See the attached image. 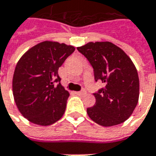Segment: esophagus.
I'll list each match as a JSON object with an SVG mask.
<instances>
[{
	"label": "esophagus",
	"instance_id": "obj_1",
	"mask_svg": "<svg viewBox=\"0 0 156 156\" xmlns=\"http://www.w3.org/2000/svg\"><path fill=\"white\" fill-rule=\"evenodd\" d=\"M76 94L78 95H86V90H81V91H76Z\"/></svg>",
	"mask_w": 156,
	"mask_h": 156
}]
</instances>
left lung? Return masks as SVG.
Wrapping results in <instances>:
<instances>
[{"label": "left lung", "mask_w": 156, "mask_h": 156, "mask_svg": "<svg viewBox=\"0 0 156 156\" xmlns=\"http://www.w3.org/2000/svg\"><path fill=\"white\" fill-rule=\"evenodd\" d=\"M77 50L93 67L95 80L105 84L94 94L95 105L87 108L89 117L105 127L123 123L132 115L140 95L138 72L131 59L110 41L89 42Z\"/></svg>", "instance_id": "left-lung-1"}]
</instances>
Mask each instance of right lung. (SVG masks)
I'll return each instance as SVG.
<instances>
[{
    "mask_svg": "<svg viewBox=\"0 0 156 156\" xmlns=\"http://www.w3.org/2000/svg\"><path fill=\"white\" fill-rule=\"evenodd\" d=\"M73 45L45 41L30 48L15 68L12 91L18 110L30 122L50 126L63 116L69 92L61 86L59 67Z\"/></svg>",
    "mask_w": 156,
    "mask_h": 156,
    "instance_id": "add662e5",
    "label": "right lung"
}]
</instances>
